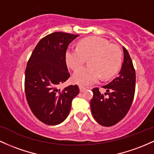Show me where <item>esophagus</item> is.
Returning <instances> with one entry per match:
<instances>
[{
  "mask_svg": "<svg viewBox=\"0 0 154 154\" xmlns=\"http://www.w3.org/2000/svg\"><path fill=\"white\" fill-rule=\"evenodd\" d=\"M85 90H86L85 87H83V86L80 85V92H83V91Z\"/></svg>",
  "mask_w": 154,
  "mask_h": 154,
  "instance_id": "34e87169",
  "label": "esophagus"
}]
</instances>
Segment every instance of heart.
<instances>
[{
  "label": "heart",
  "mask_w": 154,
  "mask_h": 154,
  "mask_svg": "<svg viewBox=\"0 0 154 154\" xmlns=\"http://www.w3.org/2000/svg\"><path fill=\"white\" fill-rule=\"evenodd\" d=\"M90 58L89 67L76 71L72 80L81 85L94 83L102 77L110 78L119 70L122 63V51L116 45L98 36L87 37L78 43V49L69 48L66 52L69 67L77 70Z\"/></svg>",
  "instance_id": "obj_1"
}]
</instances>
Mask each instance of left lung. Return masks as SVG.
Returning a JSON list of instances; mask_svg holds the SVG:
<instances>
[{
	"mask_svg": "<svg viewBox=\"0 0 154 154\" xmlns=\"http://www.w3.org/2000/svg\"><path fill=\"white\" fill-rule=\"evenodd\" d=\"M124 60L117 77L103 86L107 93L101 94L99 88L93 89L91 100L93 116L103 126H111L124 118L129 112L135 92V69L127 50L124 47Z\"/></svg>",
	"mask_w": 154,
	"mask_h": 154,
	"instance_id": "8db88e82",
	"label": "left lung"
}]
</instances>
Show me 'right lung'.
Listing matches in <instances>:
<instances>
[{
	"mask_svg": "<svg viewBox=\"0 0 154 154\" xmlns=\"http://www.w3.org/2000/svg\"><path fill=\"white\" fill-rule=\"evenodd\" d=\"M79 35L55 32L42 38L30 55L25 75V92L28 105L44 124L57 125L69 114L72 102L80 93L77 85L63 90L60 84L70 77L66 62L69 44Z\"/></svg>",
	"mask_w": 154,
	"mask_h": 154,
	"instance_id": "right-lung-1",
	"label": "right lung"
}]
</instances>
